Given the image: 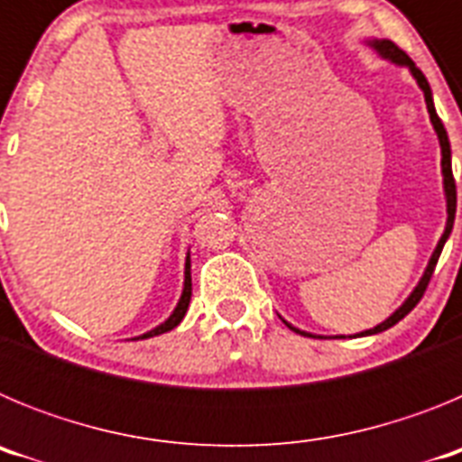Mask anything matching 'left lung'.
I'll list each match as a JSON object with an SVG mask.
<instances>
[{
    "label": "left lung",
    "mask_w": 462,
    "mask_h": 462,
    "mask_svg": "<svg viewBox=\"0 0 462 462\" xmlns=\"http://www.w3.org/2000/svg\"><path fill=\"white\" fill-rule=\"evenodd\" d=\"M365 46L373 48V51L377 52V55L382 57V60H386V62L395 64V67L410 69V73H411V76H414L416 85L421 88L423 99H426L428 116H430V125H432V129H435V134H438L439 152H442V185H444V201H447V224H444L442 238L438 240V247L432 250L430 261H428V266H426V271H423L421 280L416 282V287L411 289L410 296L405 298V303L400 305V308L395 310L393 314H391L389 319H383L382 324H377V326H374V328H368V330H361V333H356L358 337H361V336H374V333H382V330H386V328H391V326H395L400 319H402V317H405V314H410L411 310H414V305L419 303V300H421L423 291H426L428 282H430V277H432V271H435V266H438V259H439V254H442L444 243H447V238H448V236H451V228H454V219H456V182H454V173H451V145H448L447 129H444L442 120H439V117H438V110H435V104H432V89H430V85H428L426 76H423V73L419 71V69H416V64L411 62L410 57H407L405 52L400 51V48L395 46V43H391L389 39H368V41H365ZM280 319H282V317H280ZM282 321H284V324H287L289 328L293 330V333H300V336H310V337H324V336H312V333H308V330L296 328V326L289 324L287 319H282ZM333 337H345V336H333ZM349 337H352V336H349Z\"/></svg>",
    "instance_id": "left-lung-1"
}]
</instances>
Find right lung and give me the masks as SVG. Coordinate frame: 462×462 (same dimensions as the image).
Returning <instances> with one entry per match:
<instances>
[{
  "instance_id": "right-lung-1",
  "label": "right lung",
  "mask_w": 462,
  "mask_h": 462,
  "mask_svg": "<svg viewBox=\"0 0 462 462\" xmlns=\"http://www.w3.org/2000/svg\"><path fill=\"white\" fill-rule=\"evenodd\" d=\"M189 300H191V259H189V252H187V259H185V282H182L180 300H178L175 310H173V312H171L169 319L162 321V324H159V326H154V328L148 330V333H143V336L132 337V340H148V337L162 336V333H169V330H173L175 326H178L182 319H185L187 308H189Z\"/></svg>"
}]
</instances>
